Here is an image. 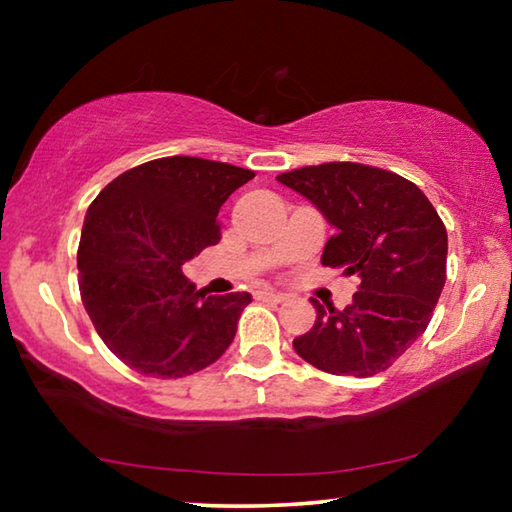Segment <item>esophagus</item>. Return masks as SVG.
<instances>
[{
    "mask_svg": "<svg viewBox=\"0 0 512 512\" xmlns=\"http://www.w3.org/2000/svg\"><path fill=\"white\" fill-rule=\"evenodd\" d=\"M256 298L258 300H268V303H282L286 296H284V293H277V291H256Z\"/></svg>",
    "mask_w": 512,
    "mask_h": 512,
    "instance_id": "esophagus-1",
    "label": "esophagus"
}]
</instances>
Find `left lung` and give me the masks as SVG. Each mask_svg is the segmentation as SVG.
Wrapping results in <instances>:
<instances>
[{
    "instance_id": "1",
    "label": "left lung",
    "mask_w": 512,
    "mask_h": 512,
    "mask_svg": "<svg viewBox=\"0 0 512 512\" xmlns=\"http://www.w3.org/2000/svg\"><path fill=\"white\" fill-rule=\"evenodd\" d=\"M277 181L310 200L335 228L321 263L361 279L345 310L312 300L317 321L293 349L331 375L382 373L429 326L445 286L443 221L412 181L380 167L324 163Z\"/></svg>"
}]
</instances>
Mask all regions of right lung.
<instances>
[{
	"mask_svg": "<svg viewBox=\"0 0 512 512\" xmlns=\"http://www.w3.org/2000/svg\"><path fill=\"white\" fill-rule=\"evenodd\" d=\"M254 172L172 156L123 172L88 207L79 244L81 300L125 366L184 377L230 347L249 293L207 296L184 265L221 240L219 209Z\"/></svg>",
	"mask_w": 512,
	"mask_h": 512,
	"instance_id": "obj_1",
	"label": "right lung"
}]
</instances>
